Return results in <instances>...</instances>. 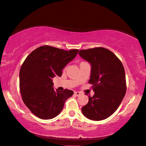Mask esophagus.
<instances>
[{
	"label": "esophagus",
	"instance_id": "34e87169",
	"mask_svg": "<svg viewBox=\"0 0 146 146\" xmlns=\"http://www.w3.org/2000/svg\"><path fill=\"white\" fill-rule=\"evenodd\" d=\"M74 95H76V96H79L81 95V93L79 92H74Z\"/></svg>",
	"mask_w": 146,
	"mask_h": 146
}]
</instances>
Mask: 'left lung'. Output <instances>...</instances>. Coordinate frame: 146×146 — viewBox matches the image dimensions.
I'll return each instance as SVG.
<instances>
[{
    "mask_svg": "<svg viewBox=\"0 0 146 146\" xmlns=\"http://www.w3.org/2000/svg\"><path fill=\"white\" fill-rule=\"evenodd\" d=\"M79 54L92 65L88 82L95 92L93 97L89 95L82 112L90 119H105L116 111L125 95L124 67L112 51L102 47L82 49Z\"/></svg>",
    "mask_w": 146,
    "mask_h": 146,
    "instance_id": "left-lung-1",
    "label": "left lung"
}]
</instances>
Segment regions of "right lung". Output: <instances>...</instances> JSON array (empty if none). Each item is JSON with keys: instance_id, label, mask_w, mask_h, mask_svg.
Here are the masks:
<instances>
[{"instance_id": "right-lung-1", "label": "right lung", "mask_w": 146, "mask_h": 146, "mask_svg": "<svg viewBox=\"0 0 146 146\" xmlns=\"http://www.w3.org/2000/svg\"><path fill=\"white\" fill-rule=\"evenodd\" d=\"M78 51L44 45L35 49L25 60L20 71V93L24 104L35 116L43 119L56 117L65 100L72 96V90H54L52 79L62 76L63 68Z\"/></svg>"}]
</instances>
